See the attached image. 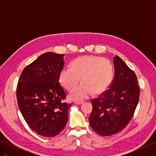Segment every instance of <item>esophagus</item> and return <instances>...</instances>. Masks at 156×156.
Here are the masks:
<instances>
[{
    "mask_svg": "<svg viewBox=\"0 0 156 156\" xmlns=\"http://www.w3.org/2000/svg\"><path fill=\"white\" fill-rule=\"evenodd\" d=\"M83 101H74V103H75V104H76V105H81V104H82V103H83Z\"/></svg>",
    "mask_w": 156,
    "mask_h": 156,
    "instance_id": "1",
    "label": "esophagus"
}]
</instances>
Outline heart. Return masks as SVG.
<instances>
[{
	"label": "heart",
	"mask_w": 156,
	"mask_h": 156,
	"mask_svg": "<svg viewBox=\"0 0 156 156\" xmlns=\"http://www.w3.org/2000/svg\"><path fill=\"white\" fill-rule=\"evenodd\" d=\"M114 77V69L109 60L93 56H84L75 59L72 67L66 66L59 74V82L66 90L72 89L82 77L83 83L72 90L69 98L83 100L93 92L100 94L109 87Z\"/></svg>",
	"instance_id": "b5f03b06"
}]
</instances>
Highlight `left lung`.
I'll list each match as a JSON object with an SVG mask.
<instances>
[{
	"label": "left lung",
	"instance_id": "left-lung-1",
	"mask_svg": "<svg viewBox=\"0 0 156 156\" xmlns=\"http://www.w3.org/2000/svg\"><path fill=\"white\" fill-rule=\"evenodd\" d=\"M113 64L115 77L109 88L91 100L90 125L102 136L114 135L125 128L139 100L140 89L133 71L117 55L113 58Z\"/></svg>",
	"mask_w": 156,
	"mask_h": 156
}]
</instances>
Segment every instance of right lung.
I'll list each match as a JSON object with an SVG mask.
<instances>
[{"mask_svg":"<svg viewBox=\"0 0 156 156\" xmlns=\"http://www.w3.org/2000/svg\"><path fill=\"white\" fill-rule=\"evenodd\" d=\"M64 56L42 54L23 70L17 87L18 106L25 120L37 134L47 137L62 131L72 105L62 101L66 96L59 83Z\"/></svg>","mask_w":156,"mask_h":156,"instance_id":"add662e5","label":"right lung"}]
</instances>
